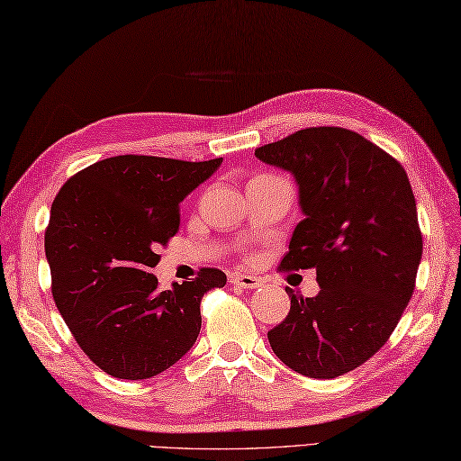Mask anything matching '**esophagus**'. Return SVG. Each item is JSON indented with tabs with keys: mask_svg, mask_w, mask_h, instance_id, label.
Here are the masks:
<instances>
[{
	"mask_svg": "<svg viewBox=\"0 0 461 461\" xmlns=\"http://www.w3.org/2000/svg\"><path fill=\"white\" fill-rule=\"evenodd\" d=\"M231 283L241 289H258L261 285V279L256 276H243V273H236V276H231Z\"/></svg>",
	"mask_w": 461,
	"mask_h": 461,
	"instance_id": "obj_1",
	"label": "esophagus"
}]
</instances>
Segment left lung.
I'll list each match as a JSON object with an SVG mask.
<instances>
[{
    "label": "left lung",
    "mask_w": 461,
    "mask_h": 461,
    "mask_svg": "<svg viewBox=\"0 0 461 461\" xmlns=\"http://www.w3.org/2000/svg\"><path fill=\"white\" fill-rule=\"evenodd\" d=\"M256 156L293 174L303 218L281 269H315L321 291H289L285 321L267 332L281 362L337 378L393 335L414 293L422 233L408 176L358 132L312 126L259 146Z\"/></svg>",
    "instance_id": "1"
}]
</instances>
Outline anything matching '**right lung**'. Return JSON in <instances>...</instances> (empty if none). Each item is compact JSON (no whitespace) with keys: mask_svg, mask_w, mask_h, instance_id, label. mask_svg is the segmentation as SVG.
<instances>
[{"mask_svg":"<svg viewBox=\"0 0 461 461\" xmlns=\"http://www.w3.org/2000/svg\"><path fill=\"white\" fill-rule=\"evenodd\" d=\"M221 158L184 162L113 156L71 176L51 205L45 256L55 305L83 352L106 375L144 380L188 352L202 329L203 293L225 273L160 291L150 269L178 231L180 202L220 168Z\"/></svg>","mask_w":461,"mask_h":461,"instance_id":"add662e5","label":"right lung"}]
</instances>
